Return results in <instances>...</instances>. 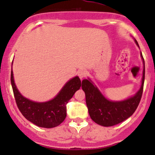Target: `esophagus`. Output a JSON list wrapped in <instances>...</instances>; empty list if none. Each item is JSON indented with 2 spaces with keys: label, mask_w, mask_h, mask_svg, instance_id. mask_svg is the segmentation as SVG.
<instances>
[{
  "label": "esophagus",
  "mask_w": 155,
  "mask_h": 155,
  "mask_svg": "<svg viewBox=\"0 0 155 155\" xmlns=\"http://www.w3.org/2000/svg\"><path fill=\"white\" fill-rule=\"evenodd\" d=\"M77 74H78V76H79V77L82 79H83L84 77H85V76H86V74H87V72L84 70H79V71H78Z\"/></svg>",
  "instance_id": "obj_1"
}]
</instances>
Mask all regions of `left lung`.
Returning <instances> with one entry per match:
<instances>
[{
  "label": "left lung",
  "mask_w": 155,
  "mask_h": 155,
  "mask_svg": "<svg viewBox=\"0 0 155 155\" xmlns=\"http://www.w3.org/2000/svg\"><path fill=\"white\" fill-rule=\"evenodd\" d=\"M134 42L140 48L135 39ZM140 56L143 64L141 85L135 94L127 99L110 101L101 93L90 78L82 80V88L85 94L88 113L95 123L104 127L114 126L125 121L135 112L141 100L145 80V61L142 52Z\"/></svg>",
  "instance_id": "left-lung-1"
}]
</instances>
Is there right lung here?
Instances as JSON below:
<instances>
[{
	"label": "right lung",
	"instance_id": "add662e5",
	"mask_svg": "<svg viewBox=\"0 0 155 155\" xmlns=\"http://www.w3.org/2000/svg\"><path fill=\"white\" fill-rule=\"evenodd\" d=\"M11 85L17 107L25 118L35 125L44 128H52L61 124L67 116V104L80 88L79 76L70 79L53 99L45 102H36L25 97L19 92L11 71Z\"/></svg>",
	"mask_w": 155,
	"mask_h": 155
}]
</instances>
